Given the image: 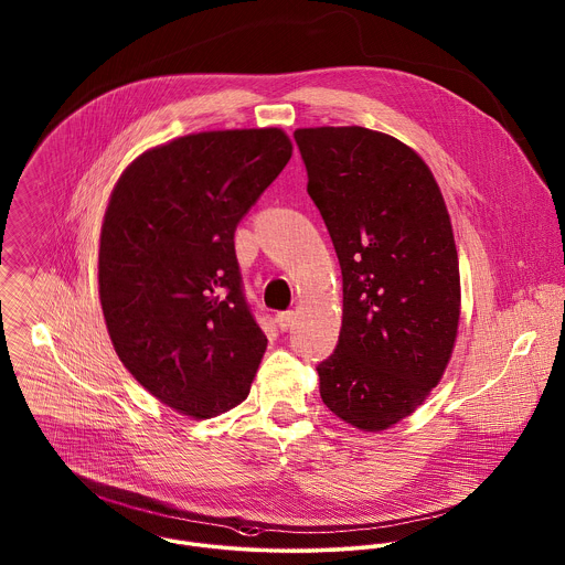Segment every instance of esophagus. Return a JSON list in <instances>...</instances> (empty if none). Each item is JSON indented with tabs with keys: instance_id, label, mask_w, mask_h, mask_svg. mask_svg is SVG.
<instances>
[{
	"instance_id": "obj_1",
	"label": "esophagus",
	"mask_w": 565,
	"mask_h": 565,
	"mask_svg": "<svg viewBox=\"0 0 565 565\" xmlns=\"http://www.w3.org/2000/svg\"><path fill=\"white\" fill-rule=\"evenodd\" d=\"M275 321H277V328H279L281 332H286V330L295 323V312H292V310H288V312H279Z\"/></svg>"
}]
</instances>
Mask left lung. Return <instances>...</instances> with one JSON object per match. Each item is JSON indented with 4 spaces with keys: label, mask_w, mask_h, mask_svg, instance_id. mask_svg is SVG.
<instances>
[{
    "label": "left lung",
    "mask_w": 565,
    "mask_h": 565,
    "mask_svg": "<svg viewBox=\"0 0 565 565\" xmlns=\"http://www.w3.org/2000/svg\"><path fill=\"white\" fill-rule=\"evenodd\" d=\"M308 193L343 275L337 350L319 392L341 420L383 431L443 379L460 319V266L449 211L425 160L365 127L297 129Z\"/></svg>",
    "instance_id": "obj_1"
}]
</instances>
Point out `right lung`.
<instances>
[{"label":"right lung","mask_w":565,"mask_h":565,"mask_svg":"<svg viewBox=\"0 0 565 565\" xmlns=\"http://www.w3.org/2000/svg\"><path fill=\"white\" fill-rule=\"evenodd\" d=\"M290 156L277 127L189 134L140 153L109 195L98 295L111 345L184 416L213 418L250 392L268 339L233 237Z\"/></svg>","instance_id":"obj_1"}]
</instances>
